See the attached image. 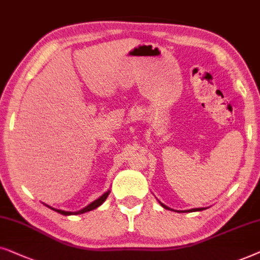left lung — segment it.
I'll use <instances>...</instances> for the list:
<instances>
[{
	"instance_id": "8db88e82",
	"label": "left lung",
	"mask_w": 260,
	"mask_h": 260,
	"mask_svg": "<svg viewBox=\"0 0 260 260\" xmlns=\"http://www.w3.org/2000/svg\"><path fill=\"white\" fill-rule=\"evenodd\" d=\"M159 202V205H160L162 208H165V209H168V210H174V209H171V208H169L168 206H165L164 203H161L160 201H158ZM206 208H192V209H189V210H181V212H186V213H189V212H201V210H205ZM174 212H178V210H174Z\"/></svg>"
}]
</instances>
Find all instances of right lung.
<instances>
[{"label":"right lung","mask_w":260,"mask_h":260,"mask_svg":"<svg viewBox=\"0 0 260 260\" xmlns=\"http://www.w3.org/2000/svg\"><path fill=\"white\" fill-rule=\"evenodd\" d=\"M109 193H110V190H108V191H106L105 193H103L102 196H100L98 200H95L94 202H91V203H90V205H88V206H86V207H84V208H83V209H81V210H77V212H67V210L55 209V208H52V207L47 206V205H46V206H47L48 208H50V209L54 210V212H57V213L61 214V215H65V216H68V215H78V214H83V213L90 212V210H94V209L98 208V207L101 206L102 203L105 202V201L107 200V197H108Z\"/></svg>","instance_id":"1"}]
</instances>
